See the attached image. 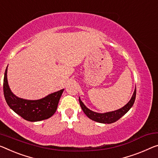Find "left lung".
Masks as SVG:
<instances>
[{
  "instance_id": "obj_1",
  "label": "left lung",
  "mask_w": 158,
  "mask_h": 158,
  "mask_svg": "<svg viewBox=\"0 0 158 158\" xmlns=\"http://www.w3.org/2000/svg\"><path fill=\"white\" fill-rule=\"evenodd\" d=\"M135 95H136V89H135L134 93H133V96L131 97V99H130V101L128 102L124 106H123V107H121L119 110H117L116 111H110V112H106L102 114L94 112V111L89 110L81 101V99L80 98L79 102L80 104H81L82 111H84V113L85 114L87 117L90 118V119L102 123H111L118 121L121 117H122L125 114H127L128 110L132 107V106L133 105L135 102Z\"/></svg>"
}]
</instances>
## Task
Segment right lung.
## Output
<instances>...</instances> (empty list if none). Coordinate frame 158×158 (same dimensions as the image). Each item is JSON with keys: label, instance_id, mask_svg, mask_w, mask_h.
I'll list each match as a JSON object with an SVG mask.
<instances>
[{"label": "right lung", "instance_id": "obj_1", "mask_svg": "<svg viewBox=\"0 0 158 158\" xmlns=\"http://www.w3.org/2000/svg\"><path fill=\"white\" fill-rule=\"evenodd\" d=\"M6 68L3 80V93L6 101L10 108L29 121H40L50 118L57 110L58 104L64 89L48 94L47 97L37 100L18 98L10 89L7 78Z\"/></svg>", "mask_w": 158, "mask_h": 158}]
</instances>
